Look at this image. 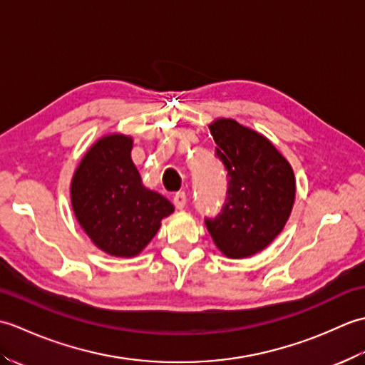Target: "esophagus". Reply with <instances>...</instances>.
I'll return each mask as SVG.
<instances>
[{"label": "esophagus", "mask_w": 365, "mask_h": 365, "mask_svg": "<svg viewBox=\"0 0 365 365\" xmlns=\"http://www.w3.org/2000/svg\"><path fill=\"white\" fill-rule=\"evenodd\" d=\"M173 202H174V205H175L177 208H183L185 205H187V202H188L187 195H185L183 191H178V192H175L174 197H173Z\"/></svg>", "instance_id": "34e87169"}]
</instances>
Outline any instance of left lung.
Here are the masks:
<instances>
[{
  "label": "left lung",
  "mask_w": 365,
  "mask_h": 365,
  "mask_svg": "<svg viewBox=\"0 0 365 365\" xmlns=\"http://www.w3.org/2000/svg\"><path fill=\"white\" fill-rule=\"evenodd\" d=\"M215 157L227 174L220 213L205 218L215 245L230 259L252 255L273 242L289 220L294 200L293 170L267 138L220 119L210 125Z\"/></svg>",
  "instance_id": "obj_1"
}]
</instances>
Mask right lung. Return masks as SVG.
<instances>
[{"mask_svg": "<svg viewBox=\"0 0 365 365\" xmlns=\"http://www.w3.org/2000/svg\"><path fill=\"white\" fill-rule=\"evenodd\" d=\"M131 138L110 135L83 158L72 180V207L84 232L100 250L133 257L157 234L174 205L147 190L130 157Z\"/></svg>", "mask_w": 365, "mask_h": 365, "instance_id": "right-lung-1", "label": "right lung"}]
</instances>
